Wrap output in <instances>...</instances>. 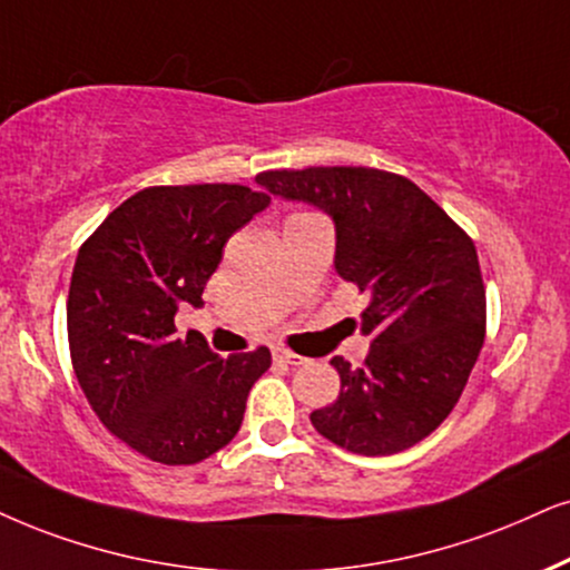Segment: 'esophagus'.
Here are the masks:
<instances>
[{
  "label": "esophagus",
  "mask_w": 570,
  "mask_h": 570,
  "mask_svg": "<svg viewBox=\"0 0 570 570\" xmlns=\"http://www.w3.org/2000/svg\"><path fill=\"white\" fill-rule=\"evenodd\" d=\"M273 360L281 365H302L305 363V357L297 355V352L286 350V347H273Z\"/></svg>",
  "instance_id": "esophagus-1"
}]
</instances>
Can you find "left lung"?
Listing matches in <instances>:
<instances>
[{"instance_id":"left-lung-1","label":"left lung","mask_w":570,"mask_h":570,"mask_svg":"<svg viewBox=\"0 0 570 570\" xmlns=\"http://www.w3.org/2000/svg\"><path fill=\"white\" fill-rule=\"evenodd\" d=\"M255 181L334 220V268L371 299L360 315L368 357L360 368L331 360L342 389L309 413L315 431L368 458L426 439L452 413L484 344L473 242L429 194L386 170H268Z\"/></svg>"}]
</instances>
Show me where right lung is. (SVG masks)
I'll return each instance as SVG.
<instances>
[{
  "label": "right lung",
  "mask_w": 570,
  "mask_h": 570,
  "mask_svg": "<svg viewBox=\"0 0 570 570\" xmlns=\"http://www.w3.org/2000/svg\"><path fill=\"white\" fill-rule=\"evenodd\" d=\"M271 197L236 184L153 186L107 215L78 249L68 342L78 384L120 442L165 465H191L242 426L268 347L218 357L197 331L176 336L178 307H202L234 232Z\"/></svg>",
  "instance_id": "right-lung-1"
}]
</instances>
